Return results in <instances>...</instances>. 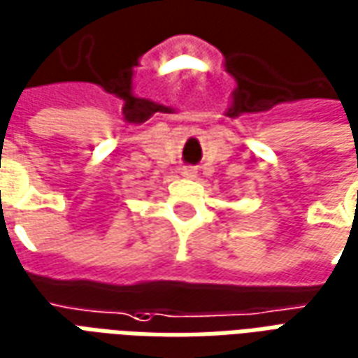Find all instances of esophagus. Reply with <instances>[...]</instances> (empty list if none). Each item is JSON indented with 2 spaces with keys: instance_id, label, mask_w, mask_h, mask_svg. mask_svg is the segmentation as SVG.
<instances>
[{
  "instance_id": "obj_1",
  "label": "esophagus",
  "mask_w": 358,
  "mask_h": 358,
  "mask_svg": "<svg viewBox=\"0 0 358 358\" xmlns=\"http://www.w3.org/2000/svg\"><path fill=\"white\" fill-rule=\"evenodd\" d=\"M182 176H186V178H194L195 176L194 166H184V169H182Z\"/></svg>"
}]
</instances>
